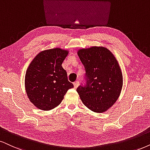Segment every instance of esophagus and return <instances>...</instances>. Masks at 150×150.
Segmentation results:
<instances>
[{"mask_svg":"<svg viewBox=\"0 0 150 150\" xmlns=\"http://www.w3.org/2000/svg\"><path fill=\"white\" fill-rule=\"evenodd\" d=\"M78 86H79V81H75V82H74V87H75V88H77V87H78Z\"/></svg>","mask_w":150,"mask_h":150,"instance_id":"esophagus-1","label":"esophagus"}]
</instances>
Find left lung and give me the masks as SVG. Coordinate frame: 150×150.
<instances>
[{
  "mask_svg": "<svg viewBox=\"0 0 150 150\" xmlns=\"http://www.w3.org/2000/svg\"><path fill=\"white\" fill-rule=\"evenodd\" d=\"M84 64L86 87L77 88L86 107L96 113H103L115 103L123 85L122 70L114 54L103 46H92L77 51Z\"/></svg>",
  "mask_w": 150,
  "mask_h": 150,
  "instance_id": "obj_1",
  "label": "left lung"
}]
</instances>
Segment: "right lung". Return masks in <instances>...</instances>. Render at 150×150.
I'll list each match as a JSON object with an SVG mask.
<instances>
[{"label": "right lung", "instance_id": "obj_1", "mask_svg": "<svg viewBox=\"0 0 150 150\" xmlns=\"http://www.w3.org/2000/svg\"><path fill=\"white\" fill-rule=\"evenodd\" d=\"M69 52L60 48L43 50L28 66L25 88L30 101L39 109L49 111L57 107L68 90L74 87L62 66Z\"/></svg>", "mask_w": 150, "mask_h": 150}]
</instances>
